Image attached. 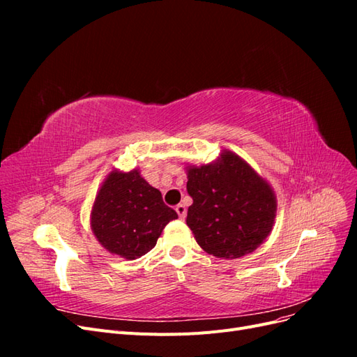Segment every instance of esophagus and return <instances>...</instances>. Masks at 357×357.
<instances>
[{
	"mask_svg": "<svg viewBox=\"0 0 357 357\" xmlns=\"http://www.w3.org/2000/svg\"><path fill=\"white\" fill-rule=\"evenodd\" d=\"M176 211H177V214H178V218L180 219H185L186 218V213H188V210H186V207L183 204H178L177 207H176Z\"/></svg>",
	"mask_w": 357,
	"mask_h": 357,
	"instance_id": "esophagus-1",
	"label": "esophagus"
}]
</instances>
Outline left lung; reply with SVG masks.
I'll return each instance as SVG.
<instances>
[{
  "instance_id": "obj_1",
  "label": "left lung",
  "mask_w": 357,
  "mask_h": 357,
  "mask_svg": "<svg viewBox=\"0 0 357 357\" xmlns=\"http://www.w3.org/2000/svg\"><path fill=\"white\" fill-rule=\"evenodd\" d=\"M193 202L186 223L202 250L223 259L255 252L273 231L274 189L231 150L205 165H188Z\"/></svg>"
}]
</instances>
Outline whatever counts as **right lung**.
<instances>
[{"label": "right lung", "mask_w": 357, "mask_h": 357, "mask_svg": "<svg viewBox=\"0 0 357 357\" xmlns=\"http://www.w3.org/2000/svg\"><path fill=\"white\" fill-rule=\"evenodd\" d=\"M177 218L139 169H113L96 192L91 229L107 252L134 261L152 250L165 226Z\"/></svg>", "instance_id": "obj_1"}]
</instances>
